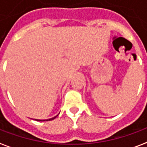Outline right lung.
<instances>
[{
	"label": "right lung",
	"mask_w": 147,
	"mask_h": 147,
	"mask_svg": "<svg viewBox=\"0 0 147 147\" xmlns=\"http://www.w3.org/2000/svg\"><path fill=\"white\" fill-rule=\"evenodd\" d=\"M57 116H58V115H57ZM56 116H55V117H53V118H51V119H35V120H37V121H42V122H43V121H50V120H53L54 119H55L56 118Z\"/></svg>",
	"instance_id": "add662e5"
}]
</instances>
